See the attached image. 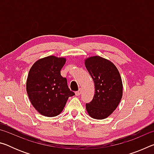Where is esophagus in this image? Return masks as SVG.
I'll return each mask as SVG.
<instances>
[{
  "label": "esophagus",
  "mask_w": 154,
  "mask_h": 154,
  "mask_svg": "<svg viewBox=\"0 0 154 154\" xmlns=\"http://www.w3.org/2000/svg\"><path fill=\"white\" fill-rule=\"evenodd\" d=\"M81 94H82V90L81 89L77 91V92H75V94H76V96H80Z\"/></svg>",
  "instance_id": "obj_1"
}]
</instances>
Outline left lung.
<instances>
[{
    "mask_svg": "<svg viewBox=\"0 0 154 154\" xmlns=\"http://www.w3.org/2000/svg\"><path fill=\"white\" fill-rule=\"evenodd\" d=\"M85 67L94 82L95 94L85 104L92 118H107L118 106L122 97V82L116 66L108 60L93 56L85 60Z\"/></svg>",
    "mask_w": 154,
    "mask_h": 154,
    "instance_id": "obj_1",
    "label": "left lung"
}]
</instances>
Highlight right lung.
<instances>
[{
  "label": "right lung",
  "instance_id": "right-lung-1",
  "mask_svg": "<svg viewBox=\"0 0 154 154\" xmlns=\"http://www.w3.org/2000/svg\"><path fill=\"white\" fill-rule=\"evenodd\" d=\"M66 62L63 58L50 56L38 60L28 72L26 90L34 107L47 117H54L63 110L70 96L75 95L68 87L60 71Z\"/></svg>",
  "mask_w": 154,
  "mask_h": 154
}]
</instances>
